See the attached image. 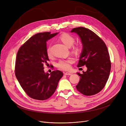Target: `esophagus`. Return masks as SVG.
I'll return each instance as SVG.
<instances>
[{"mask_svg": "<svg viewBox=\"0 0 126 126\" xmlns=\"http://www.w3.org/2000/svg\"><path fill=\"white\" fill-rule=\"evenodd\" d=\"M64 75H71V74L70 73V72H64Z\"/></svg>", "mask_w": 126, "mask_h": 126, "instance_id": "1", "label": "esophagus"}]
</instances>
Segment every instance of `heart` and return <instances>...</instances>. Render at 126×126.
<instances>
[{
  "label": "heart",
  "instance_id": "1",
  "mask_svg": "<svg viewBox=\"0 0 126 126\" xmlns=\"http://www.w3.org/2000/svg\"><path fill=\"white\" fill-rule=\"evenodd\" d=\"M60 40L67 47H71L75 42V39L73 36L67 34V33H63L59 37ZM76 51H79L80 49V47L79 46H76L74 47ZM47 53L48 56L51 55V51L50 48H48L47 50ZM74 62V60L69 59L68 60H60L57 64V66L60 68L64 70H68L71 68V64Z\"/></svg>",
  "mask_w": 126,
  "mask_h": 126
}]
</instances>
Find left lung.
Here are the masks:
<instances>
[{
	"label": "left lung",
	"mask_w": 126,
	"mask_h": 126,
	"mask_svg": "<svg viewBox=\"0 0 126 126\" xmlns=\"http://www.w3.org/2000/svg\"><path fill=\"white\" fill-rule=\"evenodd\" d=\"M71 32L79 35L83 45L77 67L86 65L87 68L83 74L77 73L80 76L77 89L85 95L95 94L105 87L109 77L111 62L107 47L100 37L88 29L76 28Z\"/></svg>",
	"instance_id": "obj_1"
}]
</instances>
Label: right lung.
Segmentation results:
<instances>
[{"instance_id": "1", "label": "right lung", "mask_w": 126, "mask_h": 126, "mask_svg": "<svg viewBox=\"0 0 126 126\" xmlns=\"http://www.w3.org/2000/svg\"><path fill=\"white\" fill-rule=\"evenodd\" d=\"M58 32H40L31 37L19 48L15 63V75L21 87L30 97L45 100L55 92L63 74L57 70L50 74L44 70L49 61L46 41ZM53 67V66H52Z\"/></svg>"}]
</instances>
